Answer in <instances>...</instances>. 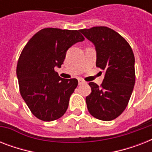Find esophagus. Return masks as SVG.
Returning <instances> with one entry per match:
<instances>
[{"label":"esophagus","mask_w":152,"mask_h":152,"mask_svg":"<svg viewBox=\"0 0 152 152\" xmlns=\"http://www.w3.org/2000/svg\"><path fill=\"white\" fill-rule=\"evenodd\" d=\"M78 81H79V84H80H80H83V83H85V82H84V81H83V80H81V79H79Z\"/></svg>","instance_id":"esophagus-1"}]
</instances>
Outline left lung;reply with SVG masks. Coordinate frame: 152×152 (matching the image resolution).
Wrapping results in <instances>:
<instances>
[{
    "instance_id": "obj_1",
    "label": "left lung",
    "mask_w": 152,
    "mask_h": 152,
    "mask_svg": "<svg viewBox=\"0 0 152 152\" xmlns=\"http://www.w3.org/2000/svg\"><path fill=\"white\" fill-rule=\"evenodd\" d=\"M80 31L96 50V66L105 70L101 86L88 83L91 93L86 97L89 113L97 119L112 121L125 110L135 84V57L122 36L106 27Z\"/></svg>"
}]
</instances>
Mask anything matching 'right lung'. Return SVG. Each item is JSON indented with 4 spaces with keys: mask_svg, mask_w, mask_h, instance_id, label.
Segmentation results:
<instances>
[{
    "mask_svg": "<svg viewBox=\"0 0 152 152\" xmlns=\"http://www.w3.org/2000/svg\"><path fill=\"white\" fill-rule=\"evenodd\" d=\"M79 31L44 28L30 39L20 54L16 68L20 94L40 120L52 121L64 115L78 85L76 79L61 78L55 69L61 67L72 45L83 41Z\"/></svg>",
    "mask_w": 152,
    "mask_h": 152,
    "instance_id": "right-lung-1",
    "label": "right lung"
}]
</instances>
